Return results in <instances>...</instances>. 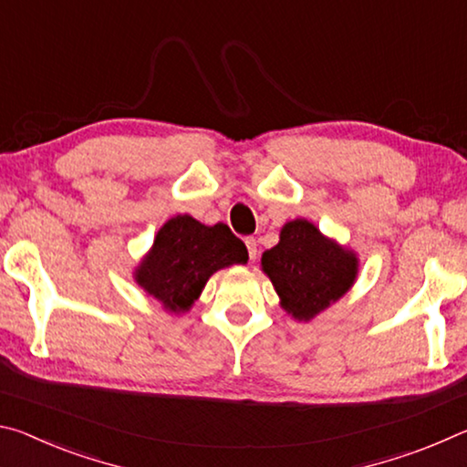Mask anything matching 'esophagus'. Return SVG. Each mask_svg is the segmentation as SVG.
Segmentation results:
<instances>
[{"label": "esophagus", "mask_w": 467, "mask_h": 467, "mask_svg": "<svg viewBox=\"0 0 467 467\" xmlns=\"http://www.w3.org/2000/svg\"><path fill=\"white\" fill-rule=\"evenodd\" d=\"M244 244H247V251H249V259L251 262H255L257 259V255H259V249H257V241L253 239V236H247V239H244Z\"/></svg>", "instance_id": "esophagus-1"}]
</instances>
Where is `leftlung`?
Returning a JSON list of instances; mask_svg holds the SVG:
<instances>
[{"instance_id": "1", "label": "left lung", "mask_w": 467, "mask_h": 467, "mask_svg": "<svg viewBox=\"0 0 467 467\" xmlns=\"http://www.w3.org/2000/svg\"><path fill=\"white\" fill-rule=\"evenodd\" d=\"M282 309L298 321H311L352 288L358 274L357 253L319 233L305 218L282 226L280 243L262 255Z\"/></svg>"}]
</instances>
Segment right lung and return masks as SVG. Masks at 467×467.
I'll return each instance as SVG.
<instances>
[{"label":"right lung","instance_id":"add662e5","mask_svg":"<svg viewBox=\"0 0 467 467\" xmlns=\"http://www.w3.org/2000/svg\"><path fill=\"white\" fill-rule=\"evenodd\" d=\"M247 259L243 241L226 224L205 226L181 214L158 231L133 278L164 309L179 315L192 309L212 274Z\"/></svg>","mask_w":467,"mask_h":467}]
</instances>
